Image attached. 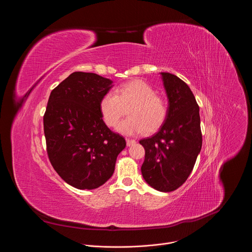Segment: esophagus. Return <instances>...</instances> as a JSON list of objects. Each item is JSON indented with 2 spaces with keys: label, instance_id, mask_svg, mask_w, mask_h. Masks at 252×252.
Segmentation results:
<instances>
[{
  "label": "esophagus",
  "instance_id": "34e87169",
  "mask_svg": "<svg viewBox=\"0 0 252 252\" xmlns=\"http://www.w3.org/2000/svg\"><path fill=\"white\" fill-rule=\"evenodd\" d=\"M134 143H135V140H134V139L126 138V146H127V147H130V146L134 145Z\"/></svg>",
  "mask_w": 252,
  "mask_h": 252
}]
</instances>
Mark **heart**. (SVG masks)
Listing matches in <instances>:
<instances>
[{"label":"heart","mask_w":252,"mask_h":252,"mask_svg":"<svg viewBox=\"0 0 252 252\" xmlns=\"http://www.w3.org/2000/svg\"><path fill=\"white\" fill-rule=\"evenodd\" d=\"M118 130L126 134L139 133L146 129H158L167 117L165 100L156 94V90L142 80H133L118 87L115 93L104 94L99 100V112L105 125L114 127L126 115Z\"/></svg>","instance_id":"obj_1"}]
</instances>
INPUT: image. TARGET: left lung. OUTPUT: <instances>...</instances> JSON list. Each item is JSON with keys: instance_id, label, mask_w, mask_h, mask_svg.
I'll return each instance as SVG.
<instances>
[{"instance_id": "8db88e82", "label": "left lung", "mask_w": 252, "mask_h": 252, "mask_svg": "<svg viewBox=\"0 0 252 252\" xmlns=\"http://www.w3.org/2000/svg\"><path fill=\"white\" fill-rule=\"evenodd\" d=\"M161 75L167 117L156 134L139 140L146 152L141 174L155 189L169 192L187 182L201 150L202 134L199 107L189 87L172 74Z\"/></svg>"}]
</instances>
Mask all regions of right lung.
Masks as SVG:
<instances>
[{"instance_id":"1","label":"right lung","mask_w":252,"mask_h":252,"mask_svg":"<svg viewBox=\"0 0 252 252\" xmlns=\"http://www.w3.org/2000/svg\"><path fill=\"white\" fill-rule=\"evenodd\" d=\"M112 81L94 73L75 71L56 87L44 115L47 154L57 173L69 186L94 189L109 179L125 138L105 126L101 96Z\"/></svg>"}]
</instances>
